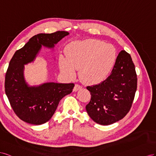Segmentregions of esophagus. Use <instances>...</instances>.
<instances>
[{
	"mask_svg": "<svg viewBox=\"0 0 156 156\" xmlns=\"http://www.w3.org/2000/svg\"><path fill=\"white\" fill-rule=\"evenodd\" d=\"M82 88V87L80 85H79V84L76 83V84H75V86H74V89H73V91H77L80 90H81Z\"/></svg>",
	"mask_w": 156,
	"mask_h": 156,
	"instance_id": "esophagus-1",
	"label": "esophagus"
}]
</instances>
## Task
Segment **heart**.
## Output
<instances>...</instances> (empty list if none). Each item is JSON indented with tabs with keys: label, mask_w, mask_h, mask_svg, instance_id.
<instances>
[{
	"label": "heart",
	"mask_w": 156,
	"mask_h": 156,
	"mask_svg": "<svg viewBox=\"0 0 156 156\" xmlns=\"http://www.w3.org/2000/svg\"><path fill=\"white\" fill-rule=\"evenodd\" d=\"M66 56L59 57L60 70L69 78H73L76 69L79 76L86 83L102 82L113 69L117 59L115 48L110 44L94 39L69 43L65 48Z\"/></svg>",
	"instance_id": "b5f03b06"
}]
</instances>
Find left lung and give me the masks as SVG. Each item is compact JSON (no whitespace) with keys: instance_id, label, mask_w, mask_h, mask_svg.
I'll list each match as a JSON object with an SVG mask.
<instances>
[{"instance_id":"1","label":"left lung","mask_w":156,"mask_h":156,"mask_svg":"<svg viewBox=\"0 0 156 156\" xmlns=\"http://www.w3.org/2000/svg\"><path fill=\"white\" fill-rule=\"evenodd\" d=\"M137 87V75L130 54L122 50L110 74L99 84L86 88L91 100L86 111L95 122L108 126L129 112Z\"/></svg>"}]
</instances>
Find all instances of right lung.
I'll use <instances>...</instances> for the list:
<instances>
[{
    "instance_id": "1",
    "label": "right lung",
    "mask_w": 156,
    "mask_h": 156,
    "mask_svg": "<svg viewBox=\"0 0 156 156\" xmlns=\"http://www.w3.org/2000/svg\"><path fill=\"white\" fill-rule=\"evenodd\" d=\"M69 33L56 31L38 34L17 50L11 59L5 75L4 88L12 110L22 121L41 125L52 117L61 99L73 91L74 84L46 83L29 87L23 78L24 65L33 61L42 45L52 48Z\"/></svg>"
}]
</instances>
